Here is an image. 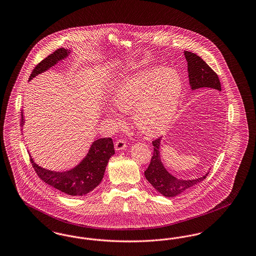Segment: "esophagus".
<instances>
[{
  "label": "esophagus",
  "instance_id": "34e87169",
  "mask_svg": "<svg viewBox=\"0 0 256 256\" xmlns=\"http://www.w3.org/2000/svg\"><path fill=\"white\" fill-rule=\"evenodd\" d=\"M126 146V143L124 140H122V139H120V140H118V141L115 142V150H124Z\"/></svg>",
  "mask_w": 256,
  "mask_h": 256
}]
</instances>
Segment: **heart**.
<instances>
[{"label":"heart","mask_w":256,"mask_h":256,"mask_svg":"<svg viewBox=\"0 0 256 256\" xmlns=\"http://www.w3.org/2000/svg\"><path fill=\"white\" fill-rule=\"evenodd\" d=\"M183 84L180 74L172 68L152 67L126 76L114 89L111 100L124 114L134 113L137 128L146 136L163 134L174 121ZM108 116L119 121V115L110 110Z\"/></svg>","instance_id":"1"}]
</instances>
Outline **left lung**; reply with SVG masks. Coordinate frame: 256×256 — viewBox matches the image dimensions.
Wrapping results in <instances>:
<instances>
[{"instance_id":"1","label":"left lung","mask_w":256,"mask_h":256,"mask_svg":"<svg viewBox=\"0 0 256 256\" xmlns=\"http://www.w3.org/2000/svg\"><path fill=\"white\" fill-rule=\"evenodd\" d=\"M184 56L187 60L189 84L192 90L206 87L220 91V84L218 74L207 65L206 62L202 60L194 52L188 50H184ZM161 138H158L152 142L154 154L148 169L144 172L146 180L150 183L161 195L167 198L182 195V193L202 182L206 178L209 172L204 176L198 178L195 180H182L174 176L164 167L163 162L161 160Z\"/></svg>"}]
</instances>
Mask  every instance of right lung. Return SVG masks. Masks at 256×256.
Segmentation results:
<instances>
[{
    "label": "right lung",
    "mask_w": 256,
    "mask_h": 256,
    "mask_svg": "<svg viewBox=\"0 0 256 256\" xmlns=\"http://www.w3.org/2000/svg\"><path fill=\"white\" fill-rule=\"evenodd\" d=\"M70 54L71 50L63 48L56 50L36 65L32 73L30 74L28 80H32L39 74L48 71L60 61L68 58ZM21 119V124L23 126L24 124L23 110ZM114 154L115 150L112 139L100 138L92 143L86 158L70 170L56 172L45 169L36 164L32 156L30 162L38 176L50 186L67 195L84 196L94 190L100 183L106 165Z\"/></svg>",
    "instance_id": "add662e5"
}]
</instances>
